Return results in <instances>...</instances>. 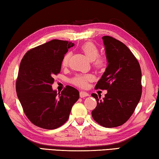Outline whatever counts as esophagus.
I'll list each match as a JSON object with an SVG mask.
<instances>
[{"mask_svg": "<svg viewBox=\"0 0 159 159\" xmlns=\"http://www.w3.org/2000/svg\"><path fill=\"white\" fill-rule=\"evenodd\" d=\"M88 95H89V94L86 92H84V91H80V97L81 98H85V97H87Z\"/></svg>", "mask_w": 159, "mask_h": 159, "instance_id": "34e87169", "label": "esophagus"}]
</instances>
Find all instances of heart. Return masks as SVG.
Listing matches in <instances>:
<instances>
[{
	"mask_svg": "<svg viewBox=\"0 0 159 159\" xmlns=\"http://www.w3.org/2000/svg\"><path fill=\"white\" fill-rule=\"evenodd\" d=\"M80 49L83 51V52L85 54L88 60L91 61H94V64L97 67H102L104 66V61L103 59L98 57L99 56V50L98 48L96 47L95 44H93V43L91 42H88L85 43L83 44L81 47H80ZM70 57V53L66 52L65 55H64L62 61H61V64H62L63 66H66L68 64V61L69 60ZM91 79V76L89 75H79V76H76L73 79L74 84H75L77 86H79V87H85L86 85H87V82L88 80Z\"/></svg>",
	"mask_w": 159,
	"mask_h": 159,
	"instance_id": "b5f03b06",
	"label": "heart"
}]
</instances>
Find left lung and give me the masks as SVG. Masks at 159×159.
Instances as JSON below:
<instances>
[{"instance_id":"left-lung-1","label":"left lung","mask_w":159,"mask_h":159,"mask_svg":"<svg viewBox=\"0 0 159 159\" xmlns=\"http://www.w3.org/2000/svg\"><path fill=\"white\" fill-rule=\"evenodd\" d=\"M107 66L95 88L107 90L104 98L93 93L97 100L92 116L105 128L121 125L133 114L142 95V72L130 49L111 36L102 37Z\"/></svg>"}]
</instances>
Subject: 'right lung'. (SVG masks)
Returning <instances> with one entry per match:
<instances>
[{"label": "right lung", "mask_w": 159, "mask_h": 159, "mask_svg": "<svg viewBox=\"0 0 159 159\" xmlns=\"http://www.w3.org/2000/svg\"><path fill=\"white\" fill-rule=\"evenodd\" d=\"M74 45L52 40L28 51L21 61L16 92L25 114L38 127L48 130L60 127L79 98V90L71 86H66L61 93L52 88L64 55Z\"/></svg>", "instance_id": "add662e5"}]
</instances>
